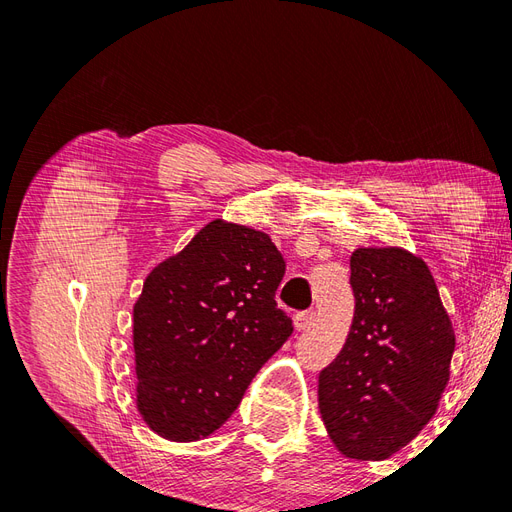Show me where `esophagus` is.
Listing matches in <instances>:
<instances>
[{
  "label": "esophagus",
  "instance_id": "obj_1",
  "mask_svg": "<svg viewBox=\"0 0 512 512\" xmlns=\"http://www.w3.org/2000/svg\"><path fill=\"white\" fill-rule=\"evenodd\" d=\"M314 318H316V314L314 312H299L297 316H294V329L297 331H305L309 324L314 322Z\"/></svg>",
  "mask_w": 512,
  "mask_h": 512
}]
</instances>
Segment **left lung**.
<instances>
[{
	"mask_svg": "<svg viewBox=\"0 0 512 512\" xmlns=\"http://www.w3.org/2000/svg\"><path fill=\"white\" fill-rule=\"evenodd\" d=\"M350 286L354 318L342 352L320 371L318 408L339 453L380 461L436 414L455 331L425 260L408 250H354Z\"/></svg>",
	"mask_w": 512,
	"mask_h": 512,
	"instance_id": "8db88e82",
	"label": "left lung"
}]
</instances>
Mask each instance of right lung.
<instances>
[{
	"mask_svg": "<svg viewBox=\"0 0 512 512\" xmlns=\"http://www.w3.org/2000/svg\"><path fill=\"white\" fill-rule=\"evenodd\" d=\"M286 262L265 232L213 220L153 269L134 303L136 408L158 436L203 440L241 404L292 320Z\"/></svg>",
	"mask_w": 512,
	"mask_h": 512,
	"instance_id": "obj_1",
	"label": "right lung"
}]
</instances>
